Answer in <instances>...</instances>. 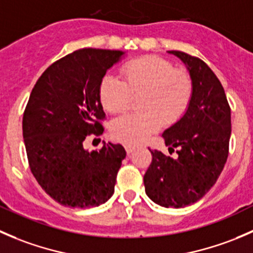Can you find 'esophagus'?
Segmentation results:
<instances>
[{
  "mask_svg": "<svg viewBox=\"0 0 253 253\" xmlns=\"http://www.w3.org/2000/svg\"><path fill=\"white\" fill-rule=\"evenodd\" d=\"M134 150H135V146H131V145H126V151L127 152V154H131Z\"/></svg>",
  "mask_w": 253,
  "mask_h": 253,
  "instance_id": "1",
  "label": "esophagus"
}]
</instances>
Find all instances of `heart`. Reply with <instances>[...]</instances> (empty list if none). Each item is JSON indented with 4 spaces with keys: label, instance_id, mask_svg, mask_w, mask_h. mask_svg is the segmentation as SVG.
Wrapping results in <instances>:
<instances>
[{
    "label": "heart",
    "instance_id": "heart-1",
    "mask_svg": "<svg viewBox=\"0 0 253 253\" xmlns=\"http://www.w3.org/2000/svg\"><path fill=\"white\" fill-rule=\"evenodd\" d=\"M122 80L106 75L99 82L98 96L109 113L118 114L137 101L140 113L126 114L112 123L113 139L127 145L146 141L164 126L177 123L186 114L192 97L193 81L184 70L174 67L160 56H142L127 61L121 69Z\"/></svg>",
    "mask_w": 253,
    "mask_h": 253
}]
</instances>
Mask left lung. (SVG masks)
<instances>
[{
    "label": "left lung",
    "instance_id": "1",
    "mask_svg": "<svg viewBox=\"0 0 253 253\" xmlns=\"http://www.w3.org/2000/svg\"><path fill=\"white\" fill-rule=\"evenodd\" d=\"M188 67L193 97L186 114L162 134L172 159L150 150L151 164L144 174L145 192L161 207L183 208L196 203L215 184L227 156L231 109L224 87L211 67L197 56L171 50Z\"/></svg>",
    "mask_w": 253,
    "mask_h": 253
}]
</instances>
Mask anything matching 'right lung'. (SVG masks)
Returning a JSON list of instances; mask_svg holds the SVG:
<instances>
[{"label": "right lung", "mask_w": 253, "mask_h": 253, "mask_svg": "<svg viewBox=\"0 0 253 253\" xmlns=\"http://www.w3.org/2000/svg\"><path fill=\"white\" fill-rule=\"evenodd\" d=\"M123 51L80 49L50 65L34 84L23 113L31 171L55 202L71 208L106 203L126 159L121 144L84 150L89 135L103 134L99 82Z\"/></svg>", "instance_id": "obj_1"}]
</instances>
